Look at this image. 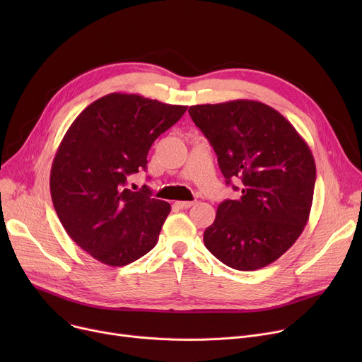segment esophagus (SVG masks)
Masks as SVG:
<instances>
[{"instance_id": "esophagus-1", "label": "esophagus", "mask_w": 362, "mask_h": 362, "mask_svg": "<svg viewBox=\"0 0 362 362\" xmlns=\"http://www.w3.org/2000/svg\"><path fill=\"white\" fill-rule=\"evenodd\" d=\"M194 205V202L191 201H177L175 202V206L179 208V210H187V208H191Z\"/></svg>"}]
</instances>
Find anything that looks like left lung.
<instances>
[{
	"label": "left lung",
	"mask_w": 362,
	"mask_h": 362,
	"mask_svg": "<svg viewBox=\"0 0 362 362\" xmlns=\"http://www.w3.org/2000/svg\"><path fill=\"white\" fill-rule=\"evenodd\" d=\"M189 114L214 148L226 185H240V197L223 201L204 232L206 250L235 270L262 269L291 248L308 221L311 149L279 111L258 101L192 105Z\"/></svg>",
	"instance_id": "obj_1"
}]
</instances>
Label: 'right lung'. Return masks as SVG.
<instances>
[{
  "label": "right lung",
  "mask_w": 362,
  "mask_h": 362,
  "mask_svg": "<svg viewBox=\"0 0 362 362\" xmlns=\"http://www.w3.org/2000/svg\"><path fill=\"white\" fill-rule=\"evenodd\" d=\"M186 108L114 92L66 132L51 167V198L67 235L95 259L122 267L157 245L171 206L146 186L130 191L127 177L146 170L151 145Z\"/></svg>",
  "instance_id": "obj_1"
}]
</instances>
